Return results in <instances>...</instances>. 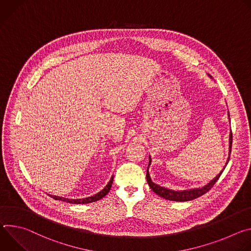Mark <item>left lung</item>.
<instances>
[{"mask_svg":"<svg viewBox=\"0 0 251 251\" xmlns=\"http://www.w3.org/2000/svg\"><path fill=\"white\" fill-rule=\"evenodd\" d=\"M228 118H229V113H228ZM231 144H232V133L230 132L229 134V155H230V152H231ZM229 161V158L227 159L226 161V166L224 167V169L221 171V173L213 178V180H211L207 185H205L204 187L202 188H198V189H192V190H185V191H172V190H169V189H166L164 187H160L156 184H154L152 181H151V177H150V175H149V172H148V169H149V166L151 164V158H150V161H149V166H148V169H147V175H146V178H147V182L151 188V190L157 194L158 196H160L161 198H164L166 200H169V201H192V200H195L202 195H204L206 192H208L212 187L213 185L217 183V181L220 178L222 173L224 172V170L226 169L227 163Z\"/></svg>","mask_w":251,"mask_h":251,"instance_id":"obj_1","label":"left lung"}]
</instances>
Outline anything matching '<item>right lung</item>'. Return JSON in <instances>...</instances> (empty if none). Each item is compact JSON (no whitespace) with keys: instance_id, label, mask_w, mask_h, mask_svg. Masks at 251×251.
<instances>
[{"instance_id":"add662e5","label":"right lung","mask_w":251,"mask_h":251,"mask_svg":"<svg viewBox=\"0 0 251 251\" xmlns=\"http://www.w3.org/2000/svg\"><path fill=\"white\" fill-rule=\"evenodd\" d=\"M112 183H113V176L110 178L109 183L107 184V186L102 191H100L99 193H97L94 196H91V197H88V198H84V199L71 200V199H65V198H60V197H56V196H50V197H51L55 201H66V202H69V203H75V204H77V203H79V204L80 203H89V202H93V201H99L100 199H102L103 197H105L107 194H108L110 189H111Z\"/></svg>"}]
</instances>
